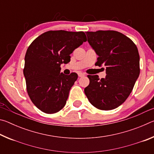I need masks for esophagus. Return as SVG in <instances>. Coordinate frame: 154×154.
Listing matches in <instances>:
<instances>
[{
  "label": "esophagus",
  "instance_id": "esophagus-1",
  "mask_svg": "<svg viewBox=\"0 0 154 154\" xmlns=\"http://www.w3.org/2000/svg\"><path fill=\"white\" fill-rule=\"evenodd\" d=\"M85 75L84 73H83V72H79V73H78V76H79V77H83Z\"/></svg>",
  "mask_w": 154,
  "mask_h": 154
}]
</instances>
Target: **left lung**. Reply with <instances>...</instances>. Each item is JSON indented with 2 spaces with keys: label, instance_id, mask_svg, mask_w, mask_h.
<instances>
[{
  "label": "left lung",
  "instance_id": "left-lung-1",
  "mask_svg": "<svg viewBox=\"0 0 154 154\" xmlns=\"http://www.w3.org/2000/svg\"><path fill=\"white\" fill-rule=\"evenodd\" d=\"M88 41L98 56L95 65L106 67L105 78L88 75L84 92L90 103L100 110L120 106L131 93L140 73V57L130 38L115 30L86 32Z\"/></svg>",
  "mask_w": 154,
  "mask_h": 154
}]
</instances>
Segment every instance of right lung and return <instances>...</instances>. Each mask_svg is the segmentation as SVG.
Segmentation results:
<instances>
[{
	"instance_id": "right-lung-1",
	"label": "right lung",
	"mask_w": 154,
	"mask_h": 154,
	"mask_svg": "<svg viewBox=\"0 0 154 154\" xmlns=\"http://www.w3.org/2000/svg\"><path fill=\"white\" fill-rule=\"evenodd\" d=\"M86 41L82 31L49 30L28 47L24 69L26 90L30 100L41 111L55 113L66 105L78 75L60 72V65L69 63L70 54Z\"/></svg>"
}]
</instances>
